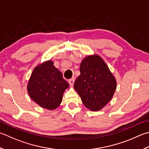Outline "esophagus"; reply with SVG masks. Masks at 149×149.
<instances>
[{"label": "esophagus", "mask_w": 149, "mask_h": 149, "mask_svg": "<svg viewBox=\"0 0 149 149\" xmlns=\"http://www.w3.org/2000/svg\"><path fill=\"white\" fill-rule=\"evenodd\" d=\"M74 81H75L74 78L70 79V80L68 81V83H69V84H70V86H73V85H74Z\"/></svg>", "instance_id": "34e87169"}]
</instances>
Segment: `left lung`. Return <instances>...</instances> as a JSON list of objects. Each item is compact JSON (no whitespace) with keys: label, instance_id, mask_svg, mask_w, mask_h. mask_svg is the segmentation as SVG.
Instances as JSON below:
<instances>
[{"label":"left lung","instance_id":"left-lung-1","mask_svg":"<svg viewBox=\"0 0 149 149\" xmlns=\"http://www.w3.org/2000/svg\"><path fill=\"white\" fill-rule=\"evenodd\" d=\"M80 72L74 83V89L87 109L98 111L113 97L116 88V79L104 61L96 55L82 61Z\"/></svg>","mask_w":149,"mask_h":149}]
</instances>
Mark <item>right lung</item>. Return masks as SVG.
I'll return each mask as SVG.
<instances>
[{
    "mask_svg": "<svg viewBox=\"0 0 149 149\" xmlns=\"http://www.w3.org/2000/svg\"><path fill=\"white\" fill-rule=\"evenodd\" d=\"M68 87L61 72L52 61H48L33 70L27 89L31 100L39 106L54 110L61 104L64 92Z\"/></svg>",
    "mask_w": 149,
    "mask_h": 149,
    "instance_id": "add662e5",
    "label": "right lung"
}]
</instances>
